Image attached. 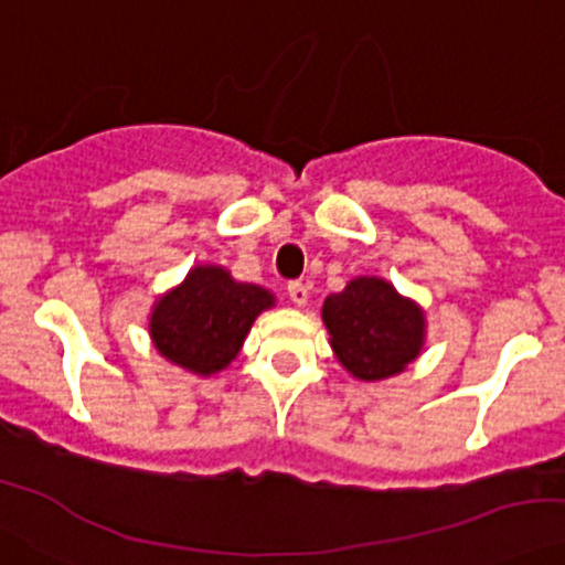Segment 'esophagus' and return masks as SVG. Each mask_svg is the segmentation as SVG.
<instances>
[{
  "label": "esophagus",
  "instance_id": "obj_1",
  "mask_svg": "<svg viewBox=\"0 0 565 565\" xmlns=\"http://www.w3.org/2000/svg\"><path fill=\"white\" fill-rule=\"evenodd\" d=\"M287 295H289V300L297 305V308H305V305H308V287H305L302 281H291L289 287H287Z\"/></svg>",
  "mask_w": 565,
  "mask_h": 565
}]
</instances>
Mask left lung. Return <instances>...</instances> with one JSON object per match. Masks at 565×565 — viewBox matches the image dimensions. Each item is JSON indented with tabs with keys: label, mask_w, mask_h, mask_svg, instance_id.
Here are the masks:
<instances>
[{
	"label": "left lung",
	"mask_w": 565,
	"mask_h": 565,
	"mask_svg": "<svg viewBox=\"0 0 565 565\" xmlns=\"http://www.w3.org/2000/svg\"><path fill=\"white\" fill-rule=\"evenodd\" d=\"M321 318L337 360L358 382L397 376L426 342L424 308L379 276H358L326 297Z\"/></svg>",
	"instance_id": "1"
}]
</instances>
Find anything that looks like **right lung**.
I'll return each instance as SVG.
<instances>
[{
  "label": "right lung",
  "instance_id": "1",
  "mask_svg": "<svg viewBox=\"0 0 565 565\" xmlns=\"http://www.w3.org/2000/svg\"><path fill=\"white\" fill-rule=\"evenodd\" d=\"M274 305V291L236 281L223 265L200 263L179 287L154 300L149 339L168 363L194 376H213L228 369L255 318Z\"/></svg>",
  "mask_w": 565,
  "mask_h": 565
}]
</instances>
